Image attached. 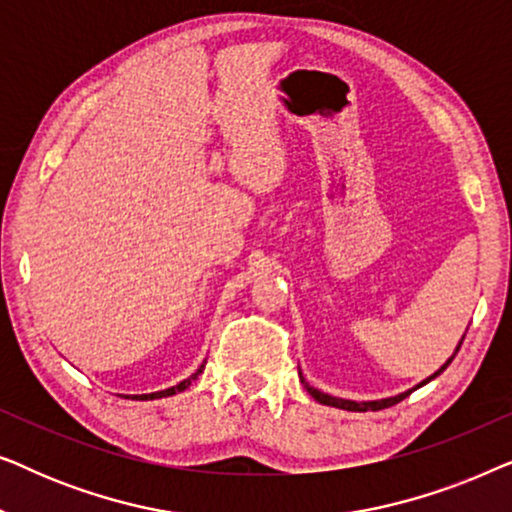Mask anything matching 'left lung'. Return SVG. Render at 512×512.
<instances>
[{"mask_svg":"<svg viewBox=\"0 0 512 512\" xmlns=\"http://www.w3.org/2000/svg\"><path fill=\"white\" fill-rule=\"evenodd\" d=\"M461 342H464V338H461ZM461 342L457 345V349H454V354L450 356V359H447L443 366H440L436 373H433L431 377H426L424 382H419L415 389H419V387H424L426 382H431L433 377H438L440 373H443V370L450 366L452 363V359L454 356H457V352H459V347H461ZM298 375L303 377V373H300L298 370ZM303 384H305V389H307V394H310L314 401L317 403H324V405H331V408H340V410H349V412H368V410H384V408H391V405H396V403H401L405 396H410L412 391L415 389H410V391H403V394H398V396H391V398H382V401H361V403H356V401H347V398H335V396H328V394H324V391H319V389H314V387H310V384L305 382V377H303Z\"/></svg>","mask_w":512,"mask_h":512,"instance_id":"8db88e82","label":"left lung"}]
</instances>
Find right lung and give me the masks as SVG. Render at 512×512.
<instances>
[{"instance_id":"right-lung-1","label":"right lung","mask_w":512,"mask_h":512,"mask_svg":"<svg viewBox=\"0 0 512 512\" xmlns=\"http://www.w3.org/2000/svg\"><path fill=\"white\" fill-rule=\"evenodd\" d=\"M202 370H205V363H202V366L195 370V373L188 377V380H184V382H179L177 387H170V389H165V391H156V394H142V396H135V398H142V401H151V398H165V396H174V394H179V391H184V389H188L191 387V382L193 380H198V375L202 373Z\"/></svg>"}]
</instances>
